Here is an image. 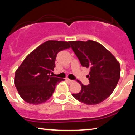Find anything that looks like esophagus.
Segmentation results:
<instances>
[{"mask_svg": "<svg viewBox=\"0 0 135 135\" xmlns=\"http://www.w3.org/2000/svg\"><path fill=\"white\" fill-rule=\"evenodd\" d=\"M66 80H67L68 82H69V83H70V84H72V83H74V80H70V79H66Z\"/></svg>", "mask_w": 135, "mask_h": 135, "instance_id": "obj_1", "label": "esophagus"}]
</instances>
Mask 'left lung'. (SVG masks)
<instances>
[{"label":"left lung","mask_w":135,"mask_h":135,"mask_svg":"<svg viewBox=\"0 0 135 135\" xmlns=\"http://www.w3.org/2000/svg\"><path fill=\"white\" fill-rule=\"evenodd\" d=\"M73 51L83 66L89 68V84H81V91L72 94L77 100L87 105H96L110 97L118 83L120 64L109 51L97 42L70 41Z\"/></svg>","instance_id":"obj_1"}]
</instances>
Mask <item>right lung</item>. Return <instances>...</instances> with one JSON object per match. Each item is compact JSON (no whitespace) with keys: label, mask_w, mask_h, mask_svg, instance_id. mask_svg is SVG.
<instances>
[{"label":"right lung","mask_w":135,"mask_h":135,"mask_svg":"<svg viewBox=\"0 0 135 135\" xmlns=\"http://www.w3.org/2000/svg\"><path fill=\"white\" fill-rule=\"evenodd\" d=\"M69 47V42L48 41L26 57L15 77V86L24 101L38 105L50 98L56 85L65 80L50 75L57 54Z\"/></svg>","instance_id":"add662e5"}]
</instances>
